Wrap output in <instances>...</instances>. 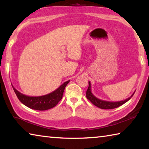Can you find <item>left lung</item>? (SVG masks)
<instances>
[{"instance_id": "8db88e82", "label": "left lung", "mask_w": 149, "mask_h": 149, "mask_svg": "<svg viewBox=\"0 0 149 149\" xmlns=\"http://www.w3.org/2000/svg\"><path fill=\"white\" fill-rule=\"evenodd\" d=\"M135 93H133L130 97L127 98L125 100H121V101L118 102H110V101H107V100H103L98 99L97 97H96L91 92V82L89 81V87L87 90L86 92V97L87 99H89L91 102L93 104L98 108H101V109H113V108H116L120 107L121 105H122L127 102L131 98L133 97V95H134Z\"/></svg>"}]
</instances>
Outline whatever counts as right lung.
I'll list each match as a JSON object with an SVG mask.
<instances>
[{
  "label": "right lung",
  "mask_w": 149,
  "mask_h": 149,
  "mask_svg": "<svg viewBox=\"0 0 149 149\" xmlns=\"http://www.w3.org/2000/svg\"><path fill=\"white\" fill-rule=\"evenodd\" d=\"M69 82L70 80L67 81L52 93L39 97H30L22 94L15 89L13 85L12 86L17 97L25 106L37 110H47L54 107L62 99L65 87Z\"/></svg>",
  "instance_id": "add662e5"
}]
</instances>
